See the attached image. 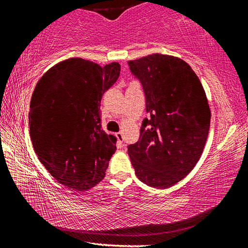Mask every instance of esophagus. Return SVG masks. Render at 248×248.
I'll use <instances>...</instances> for the list:
<instances>
[{"instance_id":"esophagus-1","label":"esophagus","mask_w":248,"mask_h":248,"mask_svg":"<svg viewBox=\"0 0 248 248\" xmlns=\"http://www.w3.org/2000/svg\"><path fill=\"white\" fill-rule=\"evenodd\" d=\"M116 137H117V139H118V142L119 143H123L124 142V133L123 132H118V133H116Z\"/></svg>"}]
</instances>
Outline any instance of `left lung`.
I'll use <instances>...</instances> for the list:
<instances>
[{
    "label": "left lung",
    "instance_id": "obj_1",
    "mask_svg": "<svg viewBox=\"0 0 248 248\" xmlns=\"http://www.w3.org/2000/svg\"><path fill=\"white\" fill-rule=\"evenodd\" d=\"M128 63L142 83L151 115L139 141L128 146L129 156L142 183L165 189L186 177L202 154L211 119L207 95L178 57L153 53Z\"/></svg>",
    "mask_w": 248,
    "mask_h": 248
}]
</instances>
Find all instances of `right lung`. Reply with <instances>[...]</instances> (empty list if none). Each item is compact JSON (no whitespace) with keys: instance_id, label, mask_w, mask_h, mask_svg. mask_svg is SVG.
<instances>
[{"instance_id":"right-lung-1","label":"right lung","mask_w":248,"mask_h":248,"mask_svg":"<svg viewBox=\"0 0 248 248\" xmlns=\"http://www.w3.org/2000/svg\"><path fill=\"white\" fill-rule=\"evenodd\" d=\"M119 73L118 62L100 66L70 58L50 68L31 95L33 150L52 177L71 189L89 190L106 174L117 138L102 129L99 104Z\"/></svg>"}]
</instances>
